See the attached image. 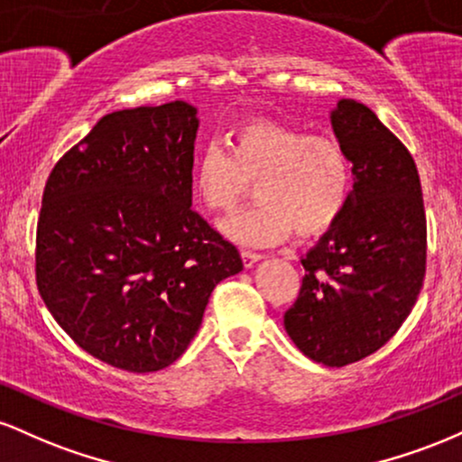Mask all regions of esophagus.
Masks as SVG:
<instances>
[{
  "instance_id": "34e87169",
  "label": "esophagus",
  "mask_w": 462,
  "mask_h": 462,
  "mask_svg": "<svg viewBox=\"0 0 462 462\" xmlns=\"http://www.w3.org/2000/svg\"><path fill=\"white\" fill-rule=\"evenodd\" d=\"M241 258H243V264H245L247 269H249V267H254V264H256L258 261H263L261 254H256V252H247V249H243V252H241Z\"/></svg>"
}]
</instances>
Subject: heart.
Instances as JSON below:
<instances>
[{"mask_svg":"<svg viewBox=\"0 0 462 462\" xmlns=\"http://www.w3.org/2000/svg\"><path fill=\"white\" fill-rule=\"evenodd\" d=\"M230 152L206 145L193 162L195 198L213 213H227L256 187V204L219 230L241 245H272L289 236L319 235L338 219L352 187V167L343 145L330 134L256 119L238 125Z\"/></svg>","mask_w":462,"mask_h":462,"instance_id":"heart-1","label":"heart"}]
</instances>
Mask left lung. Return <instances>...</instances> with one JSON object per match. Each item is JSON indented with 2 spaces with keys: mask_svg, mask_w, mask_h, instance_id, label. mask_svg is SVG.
<instances>
[{
  "mask_svg": "<svg viewBox=\"0 0 462 462\" xmlns=\"http://www.w3.org/2000/svg\"><path fill=\"white\" fill-rule=\"evenodd\" d=\"M330 124L354 184L341 217L301 256L306 275L284 330L304 356L346 367L411 315L426 273V213L415 161L374 110L338 99Z\"/></svg>",
  "mask_w": 462,
  "mask_h": 462,
  "instance_id": "left-lung-1",
  "label": "left lung"
}]
</instances>
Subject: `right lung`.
<instances>
[{"label":"right lung","mask_w":462,"mask_h":462,"mask_svg":"<svg viewBox=\"0 0 462 462\" xmlns=\"http://www.w3.org/2000/svg\"><path fill=\"white\" fill-rule=\"evenodd\" d=\"M198 108L116 110L58 161L36 227V284L84 352L132 374L182 356L210 293L243 269L193 206Z\"/></svg>","instance_id":"1"}]
</instances>
